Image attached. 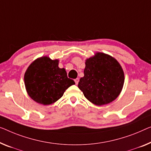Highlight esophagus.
Returning <instances> with one entry per match:
<instances>
[{"instance_id": "esophagus-1", "label": "esophagus", "mask_w": 151, "mask_h": 151, "mask_svg": "<svg viewBox=\"0 0 151 151\" xmlns=\"http://www.w3.org/2000/svg\"><path fill=\"white\" fill-rule=\"evenodd\" d=\"M78 81H79V78H75V83H76V85L78 84Z\"/></svg>"}]
</instances>
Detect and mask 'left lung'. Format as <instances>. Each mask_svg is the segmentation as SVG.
Here are the masks:
<instances>
[{"label":"left lung","instance_id":"left-lung-1","mask_svg":"<svg viewBox=\"0 0 151 151\" xmlns=\"http://www.w3.org/2000/svg\"><path fill=\"white\" fill-rule=\"evenodd\" d=\"M124 83L121 65L111 56L97 53L85 62L84 76L78 87L85 97L93 104H109L118 97Z\"/></svg>","mask_w":151,"mask_h":151}]
</instances>
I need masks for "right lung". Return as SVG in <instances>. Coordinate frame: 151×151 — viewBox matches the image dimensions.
<instances>
[{
  "instance_id": "obj_1",
  "label": "right lung",
  "mask_w": 151,
  "mask_h": 151,
  "mask_svg": "<svg viewBox=\"0 0 151 151\" xmlns=\"http://www.w3.org/2000/svg\"><path fill=\"white\" fill-rule=\"evenodd\" d=\"M26 91L39 104L49 105L59 100L66 89L75 84L68 78L64 68L58 67V60L42 57L31 64L24 75Z\"/></svg>"
}]
</instances>
